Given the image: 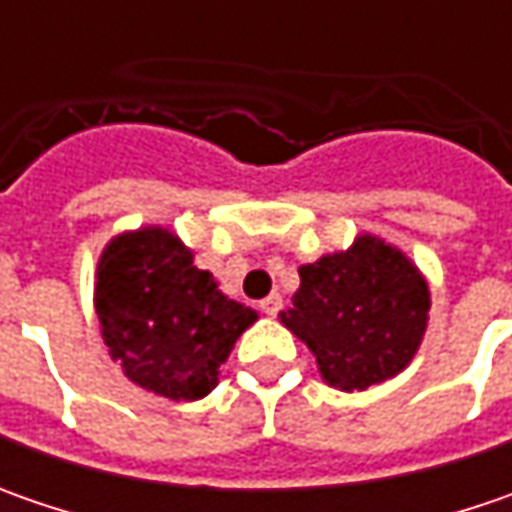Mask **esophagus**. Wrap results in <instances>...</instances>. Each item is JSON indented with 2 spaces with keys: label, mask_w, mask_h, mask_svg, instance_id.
<instances>
[{
  "label": "esophagus",
  "mask_w": 512,
  "mask_h": 512,
  "mask_svg": "<svg viewBox=\"0 0 512 512\" xmlns=\"http://www.w3.org/2000/svg\"><path fill=\"white\" fill-rule=\"evenodd\" d=\"M259 307H262V313H267V316H276V313L282 310V296H279V293H270L267 299L259 302Z\"/></svg>",
  "instance_id": "1"
}]
</instances>
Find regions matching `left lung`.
Masks as SVG:
<instances>
[{"label": "left lung", "instance_id": "obj_1", "mask_svg": "<svg viewBox=\"0 0 512 512\" xmlns=\"http://www.w3.org/2000/svg\"><path fill=\"white\" fill-rule=\"evenodd\" d=\"M430 287L416 262L373 233L299 267L282 325L307 344L330 387L353 393L413 362L427 330Z\"/></svg>", "mask_w": 512, "mask_h": 512}]
</instances>
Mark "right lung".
Masks as SVG:
<instances>
[{"mask_svg": "<svg viewBox=\"0 0 512 512\" xmlns=\"http://www.w3.org/2000/svg\"><path fill=\"white\" fill-rule=\"evenodd\" d=\"M93 307L110 359L130 382L173 402L207 396L236 339L259 319L253 307L227 299L162 225L110 239L96 265Z\"/></svg>", "mask_w": 512, "mask_h": 512, "instance_id": "right-lung-1", "label": "right lung"}]
</instances>
